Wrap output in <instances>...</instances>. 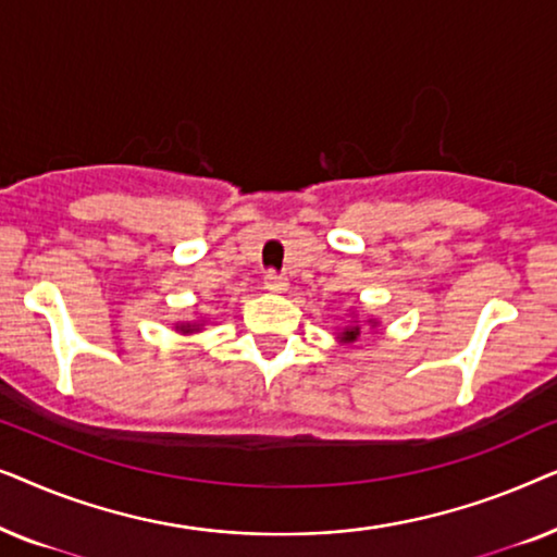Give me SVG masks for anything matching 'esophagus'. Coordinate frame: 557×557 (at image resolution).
Wrapping results in <instances>:
<instances>
[{"label": "esophagus", "mask_w": 557, "mask_h": 557, "mask_svg": "<svg viewBox=\"0 0 557 557\" xmlns=\"http://www.w3.org/2000/svg\"><path fill=\"white\" fill-rule=\"evenodd\" d=\"M263 284H265V288H269V292L281 294V292H286V288H288V278L281 276V273H276V271H269V273H265Z\"/></svg>", "instance_id": "1"}]
</instances>
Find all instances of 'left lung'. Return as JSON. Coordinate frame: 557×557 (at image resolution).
Returning <instances> with one entry per match:
<instances>
[{"instance_id": "obj_1", "label": "left lung", "mask_w": 557, "mask_h": 557, "mask_svg": "<svg viewBox=\"0 0 557 557\" xmlns=\"http://www.w3.org/2000/svg\"><path fill=\"white\" fill-rule=\"evenodd\" d=\"M370 324L375 326V322H372V319H370ZM357 337H360V324H349L342 332H337V339L339 342H357Z\"/></svg>"}]
</instances>
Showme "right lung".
I'll list each match as a JSON object with an SVG mask.
<instances>
[{
    "label": "right lung",
    "instance_id": "1",
    "mask_svg": "<svg viewBox=\"0 0 557 557\" xmlns=\"http://www.w3.org/2000/svg\"><path fill=\"white\" fill-rule=\"evenodd\" d=\"M200 326H202V322H193V324H177V330L182 334H193V332H200Z\"/></svg>",
    "mask_w": 557,
    "mask_h": 557
}]
</instances>
